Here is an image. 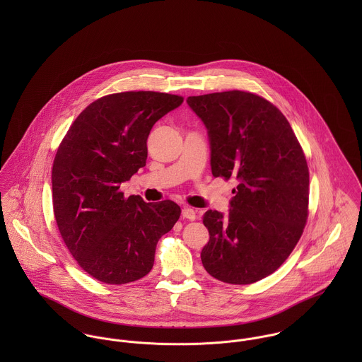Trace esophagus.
<instances>
[{"instance_id": "34e87169", "label": "esophagus", "mask_w": 362, "mask_h": 362, "mask_svg": "<svg viewBox=\"0 0 362 362\" xmlns=\"http://www.w3.org/2000/svg\"><path fill=\"white\" fill-rule=\"evenodd\" d=\"M181 214H182L184 218H188V220H195V218H197V210L192 209V207H184Z\"/></svg>"}]
</instances>
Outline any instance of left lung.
Masks as SVG:
<instances>
[{"label": "left lung", "mask_w": 362, "mask_h": 362, "mask_svg": "<svg viewBox=\"0 0 362 362\" xmlns=\"http://www.w3.org/2000/svg\"><path fill=\"white\" fill-rule=\"evenodd\" d=\"M202 119L214 177L235 178L230 210H207V273L230 284H251L288 258L308 218L310 171L281 111L250 92L189 96Z\"/></svg>", "instance_id": "obj_1"}]
</instances>
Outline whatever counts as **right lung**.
<instances>
[{
  "label": "right lung",
  "mask_w": 362,
  "mask_h": 362,
  "mask_svg": "<svg viewBox=\"0 0 362 362\" xmlns=\"http://www.w3.org/2000/svg\"><path fill=\"white\" fill-rule=\"evenodd\" d=\"M182 102L158 92L104 96L78 115L57 151L52 184L58 230L78 264L102 283L146 276L160 237L180 218L175 202L124 198L119 185L146 165L151 129Z\"/></svg>",
  "instance_id": "add662e5"
}]
</instances>
